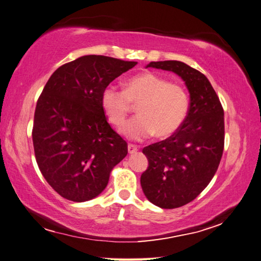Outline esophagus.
Here are the masks:
<instances>
[{"label":"esophagus","mask_w":261,"mask_h":261,"mask_svg":"<svg viewBox=\"0 0 261 261\" xmlns=\"http://www.w3.org/2000/svg\"><path fill=\"white\" fill-rule=\"evenodd\" d=\"M127 151H129V153H131V154L136 153L138 151V148L134 145H129V146H127Z\"/></svg>","instance_id":"34e87169"}]
</instances>
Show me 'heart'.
Segmentation results:
<instances>
[{"label":"heart","instance_id":"heart-1","mask_svg":"<svg viewBox=\"0 0 261 261\" xmlns=\"http://www.w3.org/2000/svg\"><path fill=\"white\" fill-rule=\"evenodd\" d=\"M138 104V116L130 120L121 131L134 140H143L156 134L159 138L174 135L184 123L190 96L185 87L169 82L154 73H143L127 80L124 90L107 86L101 94V105L109 121L115 126L124 123Z\"/></svg>","mask_w":261,"mask_h":261}]
</instances>
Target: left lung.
<instances>
[{"label":"left lung","instance_id":"8db88e82","mask_svg":"<svg viewBox=\"0 0 261 261\" xmlns=\"http://www.w3.org/2000/svg\"><path fill=\"white\" fill-rule=\"evenodd\" d=\"M147 67L174 71L190 91L184 123L166 140L142 149L149 166L140 178L152 204L176 208L192 202L212 180L224 148V111L201 71L177 60L151 62Z\"/></svg>","mask_w":261,"mask_h":261}]
</instances>
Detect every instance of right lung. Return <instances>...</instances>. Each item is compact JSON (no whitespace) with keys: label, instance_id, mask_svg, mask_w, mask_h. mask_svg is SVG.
Masks as SVG:
<instances>
[{"label":"right lung","instance_id":"1","mask_svg":"<svg viewBox=\"0 0 261 261\" xmlns=\"http://www.w3.org/2000/svg\"><path fill=\"white\" fill-rule=\"evenodd\" d=\"M136 65L88 55L60 66L43 87L33 120V149L42 176L62 197H96L127 154V143L107 120L101 94Z\"/></svg>","mask_w":261,"mask_h":261}]
</instances>
